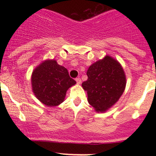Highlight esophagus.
Returning <instances> with one entry per match:
<instances>
[{"mask_svg": "<svg viewBox=\"0 0 156 156\" xmlns=\"http://www.w3.org/2000/svg\"><path fill=\"white\" fill-rule=\"evenodd\" d=\"M76 80V83L78 84H80V83H81V80H80V78H77Z\"/></svg>", "mask_w": 156, "mask_h": 156, "instance_id": "1", "label": "esophagus"}]
</instances>
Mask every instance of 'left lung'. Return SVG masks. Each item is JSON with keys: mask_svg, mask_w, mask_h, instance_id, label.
<instances>
[{"mask_svg": "<svg viewBox=\"0 0 156 156\" xmlns=\"http://www.w3.org/2000/svg\"><path fill=\"white\" fill-rule=\"evenodd\" d=\"M88 79L82 83L87 91L88 102L95 112L103 113L115 104L124 92L126 76L122 67L115 58L105 55L89 67Z\"/></svg>", "mask_w": 156, "mask_h": 156, "instance_id": "1", "label": "left lung"}]
</instances>
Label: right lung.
Here are the masks:
<instances>
[{
	"label": "right lung",
	"instance_id": "add662e5",
	"mask_svg": "<svg viewBox=\"0 0 156 156\" xmlns=\"http://www.w3.org/2000/svg\"><path fill=\"white\" fill-rule=\"evenodd\" d=\"M31 81L36 98L48 107L60 105L68 89L76 83L67 69L54 59H46L39 64L32 73Z\"/></svg>",
	"mask_w": 156,
	"mask_h": 156
}]
</instances>
